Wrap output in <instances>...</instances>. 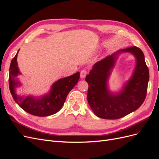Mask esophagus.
<instances>
[{"mask_svg": "<svg viewBox=\"0 0 159 159\" xmlns=\"http://www.w3.org/2000/svg\"><path fill=\"white\" fill-rule=\"evenodd\" d=\"M88 74V71L85 70H83L80 71V78H84Z\"/></svg>", "mask_w": 159, "mask_h": 159, "instance_id": "esophagus-1", "label": "esophagus"}]
</instances>
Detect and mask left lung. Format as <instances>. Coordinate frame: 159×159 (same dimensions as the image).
<instances>
[{"label": "left lung", "instance_id": "1", "mask_svg": "<svg viewBox=\"0 0 159 159\" xmlns=\"http://www.w3.org/2000/svg\"><path fill=\"white\" fill-rule=\"evenodd\" d=\"M129 52L136 60L131 78L119 93H111L108 80L118 56ZM149 71L142 50L137 46L119 50L95 63L85 78L89 85L88 102L94 114L105 119H117L137 110L145 101Z\"/></svg>", "mask_w": 159, "mask_h": 159}]
</instances>
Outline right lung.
I'll return each mask as SVG.
<instances>
[{
	"label": "right lung",
	"instance_id": "right-lung-1",
	"mask_svg": "<svg viewBox=\"0 0 159 159\" xmlns=\"http://www.w3.org/2000/svg\"><path fill=\"white\" fill-rule=\"evenodd\" d=\"M19 50L12 60L9 70V88L14 100L23 110L35 116L46 117L56 113L63 106L70 91L78 83L80 72L56 81L52 84L49 92L44 95L38 97L30 95H18L16 89L22 85L17 78V76L21 74L17 63Z\"/></svg>",
	"mask_w": 159,
	"mask_h": 159
}]
</instances>
